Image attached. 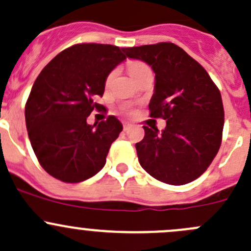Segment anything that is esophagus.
<instances>
[{
    "label": "esophagus",
    "instance_id": "34e87169",
    "mask_svg": "<svg viewBox=\"0 0 251 251\" xmlns=\"http://www.w3.org/2000/svg\"><path fill=\"white\" fill-rule=\"evenodd\" d=\"M130 128H131V124H127V123L124 124V131H127L130 130Z\"/></svg>",
    "mask_w": 251,
    "mask_h": 251
}]
</instances>
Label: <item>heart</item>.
<instances>
[{
	"instance_id": "obj_1",
	"label": "heart",
	"mask_w": 251,
	"mask_h": 251,
	"mask_svg": "<svg viewBox=\"0 0 251 251\" xmlns=\"http://www.w3.org/2000/svg\"><path fill=\"white\" fill-rule=\"evenodd\" d=\"M147 67L144 63L138 62V60H131V62L127 63V72L128 74L131 75V77H133L135 75H137L138 73L142 72L143 69H146Z\"/></svg>"
}]
</instances>
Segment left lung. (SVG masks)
Here are the masks:
<instances>
[{"label": "left lung", "mask_w": 251, "mask_h": 251, "mask_svg": "<svg viewBox=\"0 0 251 251\" xmlns=\"http://www.w3.org/2000/svg\"><path fill=\"white\" fill-rule=\"evenodd\" d=\"M124 52L155 73L149 110L151 118L166 120L161 132L143 126L144 138L136 143L141 166L164 183L182 186L194 181L221 146L225 113L219 88L196 59L171 42Z\"/></svg>", "instance_id": "1"}]
</instances>
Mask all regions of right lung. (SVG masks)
Returning a JSON list of instances; mask_svg holds the SVG:
<instances>
[{
	"label": "right lung",
	"mask_w": 251,
	"mask_h": 251,
	"mask_svg": "<svg viewBox=\"0 0 251 251\" xmlns=\"http://www.w3.org/2000/svg\"><path fill=\"white\" fill-rule=\"evenodd\" d=\"M125 59L124 48L113 45H74L55 55L35 80L25 123L35 155L54 178L82 182L105 165L123 124L115 116L95 125L86 120L102 109L93 100L102 97L108 75Z\"/></svg>",
	"instance_id": "add662e5"
}]
</instances>
